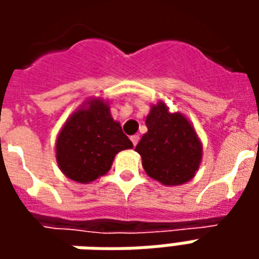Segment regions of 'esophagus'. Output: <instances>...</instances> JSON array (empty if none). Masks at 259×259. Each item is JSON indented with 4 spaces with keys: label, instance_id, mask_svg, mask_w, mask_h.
I'll use <instances>...</instances> for the list:
<instances>
[{
    "label": "esophagus",
    "instance_id": "esophagus-1",
    "mask_svg": "<svg viewBox=\"0 0 259 259\" xmlns=\"http://www.w3.org/2000/svg\"><path fill=\"white\" fill-rule=\"evenodd\" d=\"M130 140H132V143H133V146H137V143H139V140H140V137H139V135H135L130 137Z\"/></svg>",
    "mask_w": 259,
    "mask_h": 259
}]
</instances>
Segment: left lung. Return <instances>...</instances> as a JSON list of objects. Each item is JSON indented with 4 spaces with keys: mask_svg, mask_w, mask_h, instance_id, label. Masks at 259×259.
I'll list each match as a JSON object with an SVG mask.
<instances>
[{
    "mask_svg": "<svg viewBox=\"0 0 259 259\" xmlns=\"http://www.w3.org/2000/svg\"><path fill=\"white\" fill-rule=\"evenodd\" d=\"M148 132L136 146L143 168L152 179L166 186L183 185L200 166L201 143L182 113H170L163 102L147 116Z\"/></svg>",
    "mask_w": 259,
    "mask_h": 259,
    "instance_id": "1",
    "label": "left lung"
}]
</instances>
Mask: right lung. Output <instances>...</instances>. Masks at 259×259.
Returning <instances> with one entry per match:
<instances>
[{
  "label": "right lung",
  "instance_id": "1",
  "mask_svg": "<svg viewBox=\"0 0 259 259\" xmlns=\"http://www.w3.org/2000/svg\"><path fill=\"white\" fill-rule=\"evenodd\" d=\"M132 147L107 104L96 100L65 123L57 140V161L69 179L89 183L107 174L119 151Z\"/></svg>",
  "mask_w": 259,
  "mask_h": 259
}]
</instances>
